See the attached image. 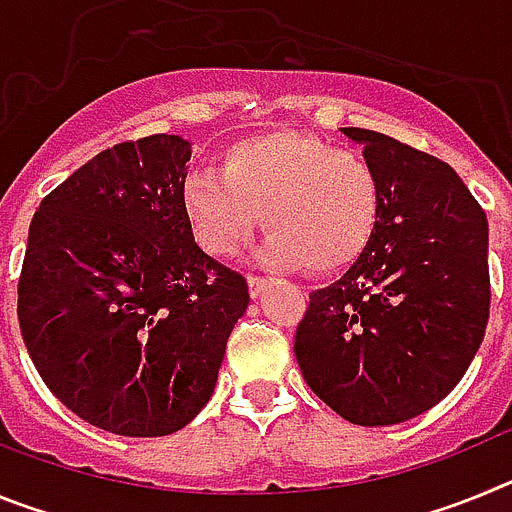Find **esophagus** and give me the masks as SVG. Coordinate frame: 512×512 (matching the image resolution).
<instances>
[{
    "label": "esophagus",
    "mask_w": 512,
    "mask_h": 512,
    "mask_svg": "<svg viewBox=\"0 0 512 512\" xmlns=\"http://www.w3.org/2000/svg\"><path fill=\"white\" fill-rule=\"evenodd\" d=\"M264 287H266V279L248 277V295H251V297H261Z\"/></svg>",
    "instance_id": "1"
}]
</instances>
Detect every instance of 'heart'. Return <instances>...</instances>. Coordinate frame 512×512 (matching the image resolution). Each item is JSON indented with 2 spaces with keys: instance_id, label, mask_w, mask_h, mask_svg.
<instances>
[{
  "instance_id": "b5f03b06",
  "label": "heart",
  "mask_w": 512,
  "mask_h": 512,
  "mask_svg": "<svg viewBox=\"0 0 512 512\" xmlns=\"http://www.w3.org/2000/svg\"><path fill=\"white\" fill-rule=\"evenodd\" d=\"M179 200L194 241L210 256L241 253L264 212V264L328 274L354 264L372 241L382 182L359 151L277 130L235 140L220 171L187 174Z\"/></svg>"
}]
</instances>
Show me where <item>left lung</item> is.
<instances>
[{"instance_id": "8db88e82", "label": "left lung", "mask_w": 512, "mask_h": 512, "mask_svg": "<svg viewBox=\"0 0 512 512\" xmlns=\"http://www.w3.org/2000/svg\"><path fill=\"white\" fill-rule=\"evenodd\" d=\"M382 182L369 246L310 295L295 333L300 372L356 425H397L454 390L490 318L487 215L441 158L343 128Z\"/></svg>"}]
</instances>
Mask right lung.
Segmentation results:
<instances>
[{
    "label": "right lung",
    "instance_id": "1",
    "mask_svg": "<svg viewBox=\"0 0 512 512\" xmlns=\"http://www.w3.org/2000/svg\"><path fill=\"white\" fill-rule=\"evenodd\" d=\"M189 158L169 133L107 148L30 223L27 354L71 413L117 436H169L200 413L248 307L246 279L194 243L179 200Z\"/></svg>",
    "mask_w": 512,
    "mask_h": 512
}]
</instances>
